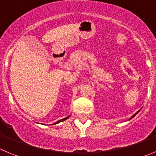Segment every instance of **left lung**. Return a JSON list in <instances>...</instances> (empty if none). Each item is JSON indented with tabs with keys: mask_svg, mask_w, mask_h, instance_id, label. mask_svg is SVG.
Instances as JSON below:
<instances>
[{
	"mask_svg": "<svg viewBox=\"0 0 156 156\" xmlns=\"http://www.w3.org/2000/svg\"><path fill=\"white\" fill-rule=\"evenodd\" d=\"M140 110H139V111H137V112H136V113H135V114H133V115H132V116H131V117H130V118H129V119H132V118H133V117H134V116H135V115H137V113H138L139 112H140Z\"/></svg>",
	"mask_w": 156,
	"mask_h": 156,
	"instance_id": "left-lung-1",
	"label": "left lung"
}]
</instances>
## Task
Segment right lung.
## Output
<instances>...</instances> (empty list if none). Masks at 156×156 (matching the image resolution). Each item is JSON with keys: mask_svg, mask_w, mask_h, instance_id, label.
<instances>
[{"mask_svg": "<svg viewBox=\"0 0 156 156\" xmlns=\"http://www.w3.org/2000/svg\"><path fill=\"white\" fill-rule=\"evenodd\" d=\"M69 117V116H67V117H66V118H64V119H60V120H58V121H57V122H55V123H54V124H57V123H58V122H62V121H65V120H66V119H68Z\"/></svg>", "mask_w": 156, "mask_h": 156, "instance_id": "1", "label": "right lung"}]
</instances>
